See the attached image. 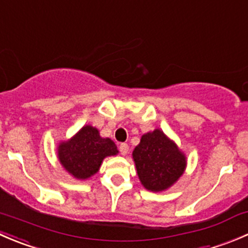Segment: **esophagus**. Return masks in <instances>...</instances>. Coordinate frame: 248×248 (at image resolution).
<instances>
[{"instance_id":"34e87169","label":"esophagus","mask_w":248,"mask_h":248,"mask_svg":"<svg viewBox=\"0 0 248 248\" xmlns=\"http://www.w3.org/2000/svg\"><path fill=\"white\" fill-rule=\"evenodd\" d=\"M119 149H120V152H121V155H122V156H126V155L128 154L129 146H128V145H127V144H124H124H121V145H120V147H119Z\"/></svg>"}]
</instances>
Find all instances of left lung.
<instances>
[{
  "label": "left lung",
  "mask_w": 248,
  "mask_h": 248,
  "mask_svg": "<svg viewBox=\"0 0 248 248\" xmlns=\"http://www.w3.org/2000/svg\"><path fill=\"white\" fill-rule=\"evenodd\" d=\"M132 157L140 182L151 192L170 188L187 167L186 155L159 128L142 134Z\"/></svg>",
  "instance_id": "obj_1"
}]
</instances>
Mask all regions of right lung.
Masks as SVG:
<instances>
[{
  "mask_svg": "<svg viewBox=\"0 0 248 248\" xmlns=\"http://www.w3.org/2000/svg\"><path fill=\"white\" fill-rule=\"evenodd\" d=\"M119 154L110 138H103L91 124H85L72 138L57 145V158L69 175L77 180H87L98 172L103 159Z\"/></svg>",
  "mask_w": 248,
  "mask_h": 248,
  "instance_id": "1",
  "label": "right lung"
}]
</instances>
